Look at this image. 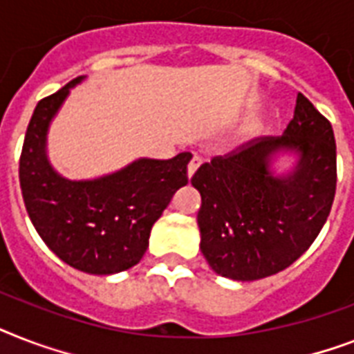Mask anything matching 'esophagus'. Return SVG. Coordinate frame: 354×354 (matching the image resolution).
<instances>
[{
	"mask_svg": "<svg viewBox=\"0 0 354 354\" xmlns=\"http://www.w3.org/2000/svg\"><path fill=\"white\" fill-rule=\"evenodd\" d=\"M202 165V158L198 156V154H194V156L191 158V162H189V165H187V176L192 178L194 176V172L198 171V167Z\"/></svg>",
	"mask_w": 354,
	"mask_h": 354,
	"instance_id": "34e87169",
	"label": "esophagus"
}]
</instances>
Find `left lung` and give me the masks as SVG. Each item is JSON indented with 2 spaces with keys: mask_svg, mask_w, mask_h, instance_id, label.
<instances>
[{
  "mask_svg": "<svg viewBox=\"0 0 354 354\" xmlns=\"http://www.w3.org/2000/svg\"><path fill=\"white\" fill-rule=\"evenodd\" d=\"M281 156H295L278 173ZM202 196L200 249L216 274L252 281L283 271L309 249L326 223L336 189L331 123L304 94L278 138L203 163L191 178Z\"/></svg>",
  "mask_w": 354,
  "mask_h": 354,
  "instance_id": "8db88e82",
  "label": "left lung"
}]
</instances>
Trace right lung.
<instances>
[{
	"label": "right lung",
	"instance_id": "obj_1",
	"mask_svg": "<svg viewBox=\"0 0 354 354\" xmlns=\"http://www.w3.org/2000/svg\"><path fill=\"white\" fill-rule=\"evenodd\" d=\"M83 80L76 77L36 105L19 158V185L28 218L48 249L77 271L107 277L142 260L154 222L187 185L192 154L138 158L93 180L59 174L47 154L48 129Z\"/></svg>",
	"mask_w": 354,
	"mask_h": 354
}]
</instances>
